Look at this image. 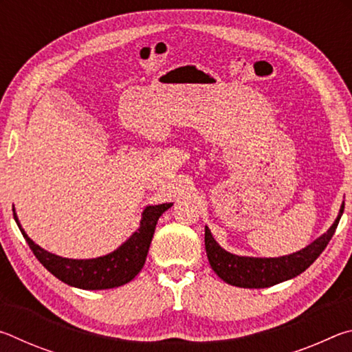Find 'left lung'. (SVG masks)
Masks as SVG:
<instances>
[{
	"label": "left lung",
	"instance_id": "8db88e82",
	"mask_svg": "<svg viewBox=\"0 0 352 352\" xmlns=\"http://www.w3.org/2000/svg\"><path fill=\"white\" fill-rule=\"evenodd\" d=\"M344 210V201L340 206L337 219L333 220L331 228L317 237L300 252L290 253L279 258H253V256H237L226 252L214 239L211 231L205 226V248L211 269L217 273L220 279L226 284L243 289H265L270 285L287 281L305 272L314 261L323 253Z\"/></svg>",
	"mask_w": 352,
	"mask_h": 352
}]
</instances>
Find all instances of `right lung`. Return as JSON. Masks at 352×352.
<instances>
[{
  "instance_id": "add662e5",
  "label": "right lung",
  "mask_w": 352,
  "mask_h": 352,
  "mask_svg": "<svg viewBox=\"0 0 352 352\" xmlns=\"http://www.w3.org/2000/svg\"><path fill=\"white\" fill-rule=\"evenodd\" d=\"M172 205L174 204L146 206L141 214L140 228L126 242L121 243L115 252L91 259H69L46 252V250L37 245L26 234V231L21 228L15 208H12V211H14L15 222L19 225L28 245L31 247L35 258L43 264L47 272H51L56 278L71 285V287L83 290H104L127 284L141 272L142 267H144L158 219Z\"/></svg>"
}]
</instances>
